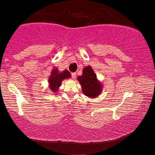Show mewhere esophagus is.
Masks as SVG:
<instances>
[{
  "label": "esophagus",
  "mask_w": 155,
  "mask_h": 155,
  "mask_svg": "<svg viewBox=\"0 0 155 155\" xmlns=\"http://www.w3.org/2000/svg\"><path fill=\"white\" fill-rule=\"evenodd\" d=\"M76 73H72L71 74V77H72V79H74L76 78Z\"/></svg>",
  "instance_id": "1"
}]
</instances>
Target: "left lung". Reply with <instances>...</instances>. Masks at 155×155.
I'll return each mask as SVG.
<instances>
[{
    "label": "left lung",
    "instance_id": "obj_1",
    "mask_svg": "<svg viewBox=\"0 0 155 155\" xmlns=\"http://www.w3.org/2000/svg\"><path fill=\"white\" fill-rule=\"evenodd\" d=\"M77 80L81 84L84 95L88 97L95 98L102 92V83L97 79L95 71L90 65L84 68L82 75L78 76Z\"/></svg>",
    "mask_w": 155,
    "mask_h": 155
}]
</instances>
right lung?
<instances>
[{"instance_id":"obj_1","label":"right lung","mask_w":155,"mask_h":155,"mask_svg":"<svg viewBox=\"0 0 155 155\" xmlns=\"http://www.w3.org/2000/svg\"><path fill=\"white\" fill-rule=\"evenodd\" d=\"M71 77V74L66 69L64 70L63 71L60 72L58 68H54L51 70L50 76H49V79H48L49 90L54 93H56L59 90L62 81L64 79H69Z\"/></svg>"}]
</instances>
